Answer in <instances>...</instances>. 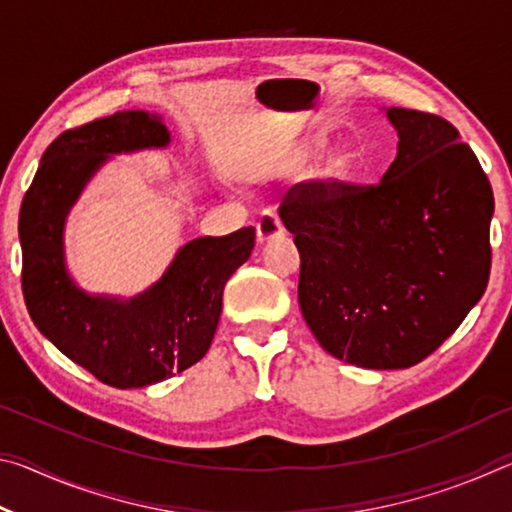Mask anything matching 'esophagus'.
Masks as SVG:
<instances>
[{
    "mask_svg": "<svg viewBox=\"0 0 512 512\" xmlns=\"http://www.w3.org/2000/svg\"><path fill=\"white\" fill-rule=\"evenodd\" d=\"M255 228H257V239L259 241H268V239H273V237L282 235V232H284V225L280 221V216H277L275 212H264L257 219Z\"/></svg>",
    "mask_w": 512,
    "mask_h": 512,
    "instance_id": "34e87169",
    "label": "esophagus"
}]
</instances>
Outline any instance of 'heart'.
<instances>
[{"mask_svg":"<svg viewBox=\"0 0 512 512\" xmlns=\"http://www.w3.org/2000/svg\"><path fill=\"white\" fill-rule=\"evenodd\" d=\"M325 144H327V140H325V135H316L314 140L309 142V146H307V155H316V153H320L325 149ZM348 169H350V158L348 155H336V158H332L329 160V167H327V171H329V176H336V178H343L345 173H348Z\"/></svg>","mask_w":512,"mask_h":512,"instance_id":"b5f03b06","label":"heart"}]
</instances>
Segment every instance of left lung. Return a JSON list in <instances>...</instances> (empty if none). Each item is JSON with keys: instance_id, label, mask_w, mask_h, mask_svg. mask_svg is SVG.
Masks as SVG:
<instances>
[{"instance_id": "obj_1", "label": "left lung", "mask_w": 512, "mask_h": 512, "mask_svg": "<svg viewBox=\"0 0 512 512\" xmlns=\"http://www.w3.org/2000/svg\"><path fill=\"white\" fill-rule=\"evenodd\" d=\"M400 144L375 185L305 180L280 203L316 341L359 368H411L488 287L495 212L479 158L447 119L388 108Z\"/></svg>"}]
</instances>
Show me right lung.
Here are the masks:
<instances>
[{
	"label": "right lung",
	"mask_w": 512,
	"mask_h": 512,
	"mask_svg": "<svg viewBox=\"0 0 512 512\" xmlns=\"http://www.w3.org/2000/svg\"><path fill=\"white\" fill-rule=\"evenodd\" d=\"M158 115L121 110L69 128L49 144L20 207L22 293L33 323L65 357L115 388L169 379L205 357L219 325L223 287L250 257L255 228L189 241L140 298H90L63 266L69 205L108 153L164 146Z\"/></svg>",
	"instance_id": "right-lung-1"
}]
</instances>
